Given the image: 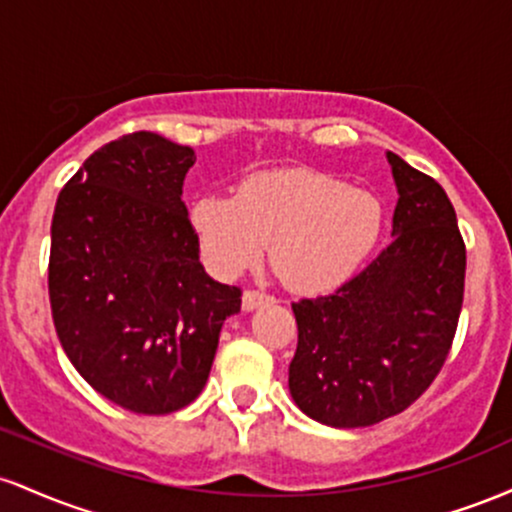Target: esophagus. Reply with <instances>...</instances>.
I'll return each mask as SVG.
<instances>
[{
  "label": "esophagus",
  "instance_id": "1",
  "mask_svg": "<svg viewBox=\"0 0 512 512\" xmlns=\"http://www.w3.org/2000/svg\"><path fill=\"white\" fill-rule=\"evenodd\" d=\"M272 301H274V298L269 296V293H262L257 289H248L243 293V310H255V308H260V305L272 303Z\"/></svg>",
  "mask_w": 512,
  "mask_h": 512
}]
</instances>
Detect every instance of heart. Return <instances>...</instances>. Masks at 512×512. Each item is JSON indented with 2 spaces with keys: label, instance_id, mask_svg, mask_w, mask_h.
I'll use <instances>...</instances> for the list:
<instances>
[{
  "label": "heart",
  "instance_id": "obj_1",
  "mask_svg": "<svg viewBox=\"0 0 512 512\" xmlns=\"http://www.w3.org/2000/svg\"><path fill=\"white\" fill-rule=\"evenodd\" d=\"M204 260L219 276H238L269 245L272 269L298 293H322L351 279L383 233V204L344 180L291 168L252 175L236 199L204 195L192 202Z\"/></svg>",
  "mask_w": 512,
  "mask_h": 512
}]
</instances>
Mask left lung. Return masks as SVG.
<instances>
[{"instance_id": "8db88e82", "label": "left lung", "mask_w": 512, "mask_h": 512, "mask_svg": "<svg viewBox=\"0 0 512 512\" xmlns=\"http://www.w3.org/2000/svg\"><path fill=\"white\" fill-rule=\"evenodd\" d=\"M387 161L399 192L392 243L334 293L291 303V397L334 428L373 426L424 395L462 310L467 250L455 207L431 175L392 151Z\"/></svg>"}]
</instances>
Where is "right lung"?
I'll return each mask as SVG.
<instances>
[{
    "mask_svg": "<svg viewBox=\"0 0 512 512\" xmlns=\"http://www.w3.org/2000/svg\"><path fill=\"white\" fill-rule=\"evenodd\" d=\"M197 156L154 132L93 151L52 216L48 291L64 354L105 399L170 414L207 385L238 286L214 281L182 202Z\"/></svg>",
    "mask_w": 512,
    "mask_h": 512,
    "instance_id": "right-lung-1",
    "label": "right lung"
}]
</instances>
